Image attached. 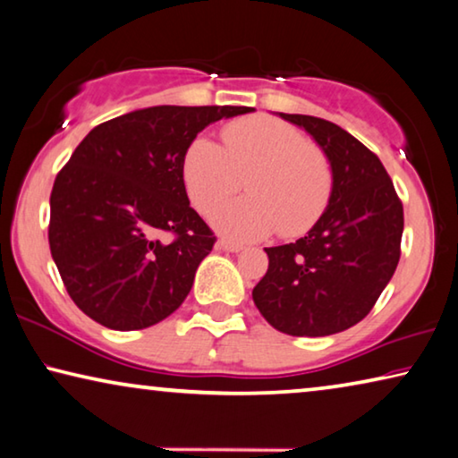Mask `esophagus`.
I'll return each instance as SVG.
<instances>
[{
  "label": "esophagus",
  "mask_w": 458,
  "mask_h": 458,
  "mask_svg": "<svg viewBox=\"0 0 458 458\" xmlns=\"http://www.w3.org/2000/svg\"><path fill=\"white\" fill-rule=\"evenodd\" d=\"M216 249L217 250H226V252H241L242 250L241 244H234V242H228V241L216 242Z\"/></svg>",
  "instance_id": "esophagus-1"
}]
</instances>
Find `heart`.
I'll return each mask as SVG.
<instances>
[{
    "mask_svg": "<svg viewBox=\"0 0 458 458\" xmlns=\"http://www.w3.org/2000/svg\"><path fill=\"white\" fill-rule=\"evenodd\" d=\"M222 140L224 148L197 138L182 158V182L199 211L236 193L247 176L249 197L217 208L211 226L236 242L261 241L276 230L292 238L315 226L333 193V168L323 149L265 114L228 123Z\"/></svg>",
    "mask_w": 458,
    "mask_h": 458,
    "instance_id": "heart-1",
    "label": "heart"
}]
</instances>
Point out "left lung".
<instances>
[{"label": "left lung", "mask_w": 458, "mask_h": 458, "mask_svg": "<svg viewBox=\"0 0 458 458\" xmlns=\"http://www.w3.org/2000/svg\"><path fill=\"white\" fill-rule=\"evenodd\" d=\"M304 129L333 168L329 206L304 238L265 249L269 269L252 290L265 320L296 337H325L360 323L401 257L403 206L377 154L331 121L279 113Z\"/></svg>", "instance_id": "left-lung-1"}]
</instances>
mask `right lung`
<instances>
[{
	"instance_id": "right-lung-1",
	"label": "right lung",
	"mask_w": 458,
	"mask_h": 458,
	"mask_svg": "<svg viewBox=\"0 0 458 458\" xmlns=\"http://www.w3.org/2000/svg\"><path fill=\"white\" fill-rule=\"evenodd\" d=\"M250 106H148L94 127L51 191L49 247L78 309L114 331L179 309L216 236L189 206L187 148ZM162 231L175 238L159 241Z\"/></svg>"
}]
</instances>
